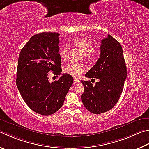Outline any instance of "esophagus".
I'll return each mask as SVG.
<instances>
[{"mask_svg":"<svg viewBox=\"0 0 149 149\" xmlns=\"http://www.w3.org/2000/svg\"><path fill=\"white\" fill-rule=\"evenodd\" d=\"M74 81L75 83H79L80 81L79 79H77V78H74Z\"/></svg>","mask_w":149,"mask_h":149,"instance_id":"obj_1","label":"esophagus"}]
</instances>
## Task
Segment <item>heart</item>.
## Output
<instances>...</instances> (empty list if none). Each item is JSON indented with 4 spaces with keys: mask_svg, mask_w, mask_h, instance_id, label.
I'll list each match as a JSON object with an SVG mask.
<instances>
[{
    "mask_svg": "<svg viewBox=\"0 0 149 149\" xmlns=\"http://www.w3.org/2000/svg\"><path fill=\"white\" fill-rule=\"evenodd\" d=\"M74 44L84 54L86 58L88 61L93 59L95 56V53H94V45L90 40L85 38H79L74 40ZM69 51V47L67 45L61 49L60 57L62 61H66L68 58V54ZM86 68L83 64L77 63H71L68 66L64 68V72L66 74L71 75L74 77H79L82 74V72L85 71Z\"/></svg>",
    "mask_w": 149,
    "mask_h": 149,
    "instance_id": "heart-1",
    "label": "heart"
}]
</instances>
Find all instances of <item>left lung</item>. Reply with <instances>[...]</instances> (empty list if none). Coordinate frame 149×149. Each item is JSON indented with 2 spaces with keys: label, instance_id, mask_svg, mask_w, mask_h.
<instances>
[{
  "label": "left lung",
  "instance_id": "8db88e82",
  "mask_svg": "<svg viewBox=\"0 0 149 149\" xmlns=\"http://www.w3.org/2000/svg\"><path fill=\"white\" fill-rule=\"evenodd\" d=\"M85 76L99 79L95 85L92 81H81L85 87L81 100L86 109L100 114L112 109L123 93L126 66L121 45L111 35L102 40L100 58Z\"/></svg>",
  "mask_w": 149,
  "mask_h": 149
}]
</instances>
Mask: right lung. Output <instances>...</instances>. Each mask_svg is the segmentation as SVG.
<instances>
[{
  "label": "right lung",
  "mask_w": 149,
  "mask_h": 149,
  "mask_svg": "<svg viewBox=\"0 0 149 149\" xmlns=\"http://www.w3.org/2000/svg\"><path fill=\"white\" fill-rule=\"evenodd\" d=\"M59 34L42 32L34 35L19 53L16 85L26 105L38 114L50 115L63 106L74 82L64 74L58 81H49V72L60 75Z\"/></svg>",
  "instance_id": "add662e5"
}]
</instances>
